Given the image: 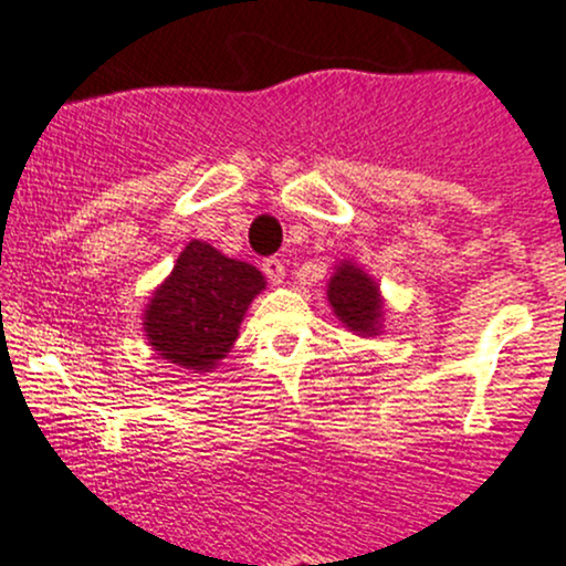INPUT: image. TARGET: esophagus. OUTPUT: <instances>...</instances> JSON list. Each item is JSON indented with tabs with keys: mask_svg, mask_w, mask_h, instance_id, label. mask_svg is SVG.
<instances>
[{
	"mask_svg": "<svg viewBox=\"0 0 566 566\" xmlns=\"http://www.w3.org/2000/svg\"><path fill=\"white\" fill-rule=\"evenodd\" d=\"M262 272L270 277V283H283L285 277V262L277 256L262 259Z\"/></svg>",
	"mask_w": 566,
	"mask_h": 566,
	"instance_id": "1",
	"label": "esophagus"
}]
</instances>
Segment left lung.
<instances>
[{"mask_svg":"<svg viewBox=\"0 0 566 566\" xmlns=\"http://www.w3.org/2000/svg\"><path fill=\"white\" fill-rule=\"evenodd\" d=\"M328 302L338 321L347 323L352 331L376 334L378 321H381V296H378L376 283L355 264H342L331 277Z\"/></svg>","mask_w":566,"mask_h":566,"instance_id":"1","label":"left lung"}]
</instances>
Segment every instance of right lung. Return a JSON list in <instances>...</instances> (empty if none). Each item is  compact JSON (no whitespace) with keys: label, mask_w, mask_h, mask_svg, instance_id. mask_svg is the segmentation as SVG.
Listing matches in <instances>:
<instances>
[{"label":"right lung","mask_w":566,"mask_h":566,"mask_svg":"<svg viewBox=\"0 0 566 566\" xmlns=\"http://www.w3.org/2000/svg\"><path fill=\"white\" fill-rule=\"evenodd\" d=\"M264 289L262 272L192 241L145 310V334L164 360L211 370L238 338L251 298Z\"/></svg>","instance_id":"add662e5"}]
</instances>
